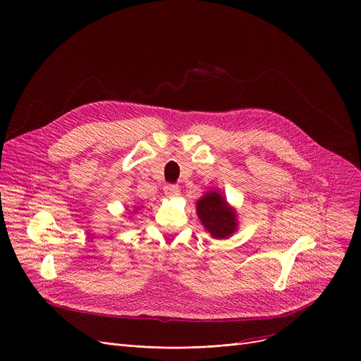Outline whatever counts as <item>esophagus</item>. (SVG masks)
<instances>
[{
    "instance_id": "1",
    "label": "esophagus",
    "mask_w": 361,
    "mask_h": 361,
    "mask_svg": "<svg viewBox=\"0 0 361 361\" xmlns=\"http://www.w3.org/2000/svg\"><path fill=\"white\" fill-rule=\"evenodd\" d=\"M164 194L169 197V198H174L180 194V188L178 185H174V184H169L164 187Z\"/></svg>"
}]
</instances>
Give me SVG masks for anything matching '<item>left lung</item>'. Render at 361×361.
Masks as SVG:
<instances>
[{"mask_svg": "<svg viewBox=\"0 0 361 361\" xmlns=\"http://www.w3.org/2000/svg\"><path fill=\"white\" fill-rule=\"evenodd\" d=\"M197 215L215 239H226L238 231L236 209L229 205L226 198L218 191L211 190L197 201Z\"/></svg>", "mask_w": 361, "mask_h": 361, "instance_id": "obj_1", "label": "left lung"}]
</instances>
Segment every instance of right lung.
Listing matches in <instances>:
<instances>
[{
  "mask_svg": "<svg viewBox=\"0 0 361 361\" xmlns=\"http://www.w3.org/2000/svg\"><path fill=\"white\" fill-rule=\"evenodd\" d=\"M137 209H139V208H137V207H136V209H133V211H135V212H136V211H137Z\"/></svg>",
  "mask_w": 361,
  "mask_h": 361,
  "instance_id": "obj_1",
  "label": "right lung"
}]
</instances>
